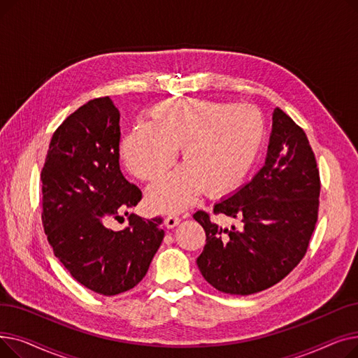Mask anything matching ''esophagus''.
I'll use <instances>...</instances> for the list:
<instances>
[{
    "instance_id": "obj_1",
    "label": "esophagus",
    "mask_w": 358,
    "mask_h": 358,
    "mask_svg": "<svg viewBox=\"0 0 358 358\" xmlns=\"http://www.w3.org/2000/svg\"><path fill=\"white\" fill-rule=\"evenodd\" d=\"M180 222H181V219H180L178 216L169 215V216H166V219H165V227L171 229V228H176Z\"/></svg>"
}]
</instances>
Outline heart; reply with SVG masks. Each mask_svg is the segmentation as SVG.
<instances>
[{"label":"heart","mask_w":358,"mask_h":358,"mask_svg":"<svg viewBox=\"0 0 358 358\" xmlns=\"http://www.w3.org/2000/svg\"><path fill=\"white\" fill-rule=\"evenodd\" d=\"M266 139L264 117L252 106L212 100H171L149 111V124L135 127L122 143L129 171L157 181L176 162L182 166L148 190L150 209L176 213L200 193L223 197L250 176Z\"/></svg>","instance_id":"b5f03b06"}]
</instances>
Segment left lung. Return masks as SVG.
<instances>
[{
  "mask_svg": "<svg viewBox=\"0 0 358 358\" xmlns=\"http://www.w3.org/2000/svg\"><path fill=\"white\" fill-rule=\"evenodd\" d=\"M321 178L303 129L275 107L266 164L215 215L242 222L223 229L208 212L193 217L206 232L197 266L209 285L228 294H254L283 280L305 257L319 212Z\"/></svg>",
  "mask_w": 358,
  "mask_h": 358,
  "instance_id": "1",
  "label": "left lung"
}]
</instances>
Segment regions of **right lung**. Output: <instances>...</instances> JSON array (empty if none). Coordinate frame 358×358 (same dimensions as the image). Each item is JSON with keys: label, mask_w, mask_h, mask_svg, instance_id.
Instances as JSON below:
<instances>
[{"label": "right lung", "mask_w": 358, "mask_h": 358, "mask_svg": "<svg viewBox=\"0 0 358 358\" xmlns=\"http://www.w3.org/2000/svg\"><path fill=\"white\" fill-rule=\"evenodd\" d=\"M120 113L110 97L90 100L55 130L42 168V223L55 257L87 289L116 296L146 275L164 239L162 217L129 209L142 199L120 171ZM128 215L123 231L106 227Z\"/></svg>", "instance_id": "right-lung-1"}]
</instances>
